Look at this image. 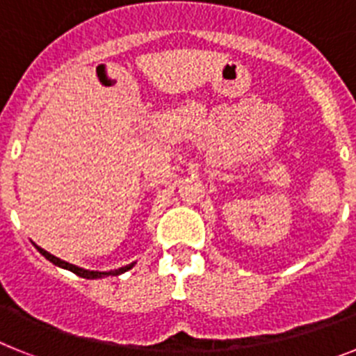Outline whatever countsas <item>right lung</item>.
Listing matches in <instances>:
<instances>
[{"label": "right lung", "instance_id": "1", "mask_svg": "<svg viewBox=\"0 0 356 356\" xmlns=\"http://www.w3.org/2000/svg\"><path fill=\"white\" fill-rule=\"evenodd\" d=\"M37 251H39L40 254H44L46 259L49 260V262H53L55 266L58 267H64V269H69V271H72L74 275L81 276V278H87V280H94V278H105V276H118V275H122V273H127L128 269H131L134 267V264H130V266H124L121 267V269H115V271H108V273H99V271H87V269H81V267H76V266H72V264H67L64 262V260L60 259H56V257H53L51 253H48V251H44L42 248L35 246Z\"/></svg>", "mask_w": 356, "mask_h": 356}]
</instances>
